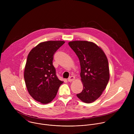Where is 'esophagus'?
Returning a JSON list of instances; mask_svg holds the SVG:
<instances>
[{"label":"esophagus","instance_id":"esophagus-1","mask_svg":"<svg viewBox=\"0 0 134 134\" xmlns=\"http://www.w3.org/2000/svg\"><path fill=\"white\" fill-rule=\"evenodd\" d=\"M75 80V77L74 76H71L68 79V82H71Z\"/></svg>","mask_w":134,"mask_h":134}]
</instances>
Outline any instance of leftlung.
I'll list each match as a JSON object with an SVG mask.
<instances>
[{
  "mask_svg": "<svg viewBox=\"0 0 134 134\" xmlns=\"http://www.w3.org/2000/svg\"><path fill=\"white\" fill-rule=\"evenodd\" d=\"M79 58L83 90L77 97L83 102L92 103L98 99L109 81L108 59L103 50L96 44L86 41L68 43Z\"/></svg>",
  "mask_w": 134,
  "mask_h": 134,
  "instance_id": "obj_1",
  "label": "left lung"
}]
</instances>
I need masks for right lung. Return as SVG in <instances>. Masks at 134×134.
I'll list each match as a JSON object with an SVG mask.
<instances>
[{
	"instance_id": "1",
	"label": "right lung",
	"mask_w": 134,
	"mask_h": 134,
	"mask_svg": "<svg viewBox=\"0 0 134 134\" xmlns=\"http://www.w3.org/2000/svg\"><path fill=\"white\" fill-rule=\"evenodd\" d=\"M64 43L63 41L41 42L28 54L24 74L25 84L31 96L42 104L51 102L63 83L57 77L52 61L55 51Z\"/></svg>"
}]
</instances>
